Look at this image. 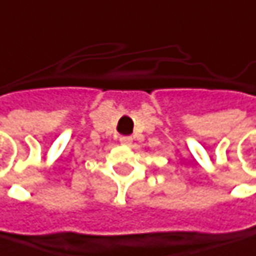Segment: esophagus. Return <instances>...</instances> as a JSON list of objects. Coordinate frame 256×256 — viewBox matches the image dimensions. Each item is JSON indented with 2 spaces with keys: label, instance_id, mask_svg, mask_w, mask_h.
<instances>
[{
  "label": "esophagus",
  "instance_id": "obj_1",
  "mask_svg": "<svg viewBox=\"0 0 256 256\" xmlns=\"http://www.w3.org/2000/svg\"><path fill=\"white\" fill-rule=\"evenodd\" d=\"M132 142H133L132 136H122V137H120V143H122L123 146H130V144H132Z\"/></svg>",
  "mask_w": 256,
  "mask_h": 256
}]
</instances>
